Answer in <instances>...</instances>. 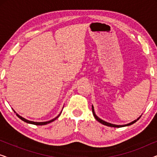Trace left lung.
<instances>
[{"instance_id": "8db88e82", "label": "left lung", "mask_w": 157, "mask_h": 157, "mask_svg": "<svg viewBox=\"0 0 157 157\" xmlns=\"http://www.w3.org/2000/svg\"><path fill=\"white\" fill-rule=\"evenodd\" d=\"M92 112H93L94 117H95V119H96V120H97V121H98V122H100L101 124H104V125L108 126H111V127H117V128L124 127V126H130V125H132V124H134L135 122H136L137 121H138V120H139V119H140V117H141V116H140V117H139V118H137V119H136V120H134V121H133L131 122V123H128V124H124V125H117V124H113L109 123V122H106V121H104V120L101 119L99 117H98L97 116H96V113H95V111H94V106H93V105H92Z\"/></svg>"}]
</instances>
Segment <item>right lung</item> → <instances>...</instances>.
Returning <instances> with one entry per match:
<instances>
[{"instance_id": "right-lung-1", "label": "right lung", "mask_w": 157, "mask_h": 157, "mask_svg": "<svg viewBox=\"0 0 157 157\" xmlns=\"http://www.w3.org/2000/svg\"><path fill=\"white\" fill-rule=\"evenodd\" d=\"M13 111H14V110H13ZM14 112L16 113V111H14ZM61 112H62V111H61V113H60L56 117H55V118H54V119H51V120H50V121H43V122H36V121H29V120H27V119H25V118H23V117H21L20 115H18V113H16V116H17V117H18L19 118V119H21V120H22V121H25V122H26V123H28V124H34V125H46V124H49V123H51V122H53V121H55L56 119H58V118H59V116L61 115Z\"/></svg>"}]
</instances>
